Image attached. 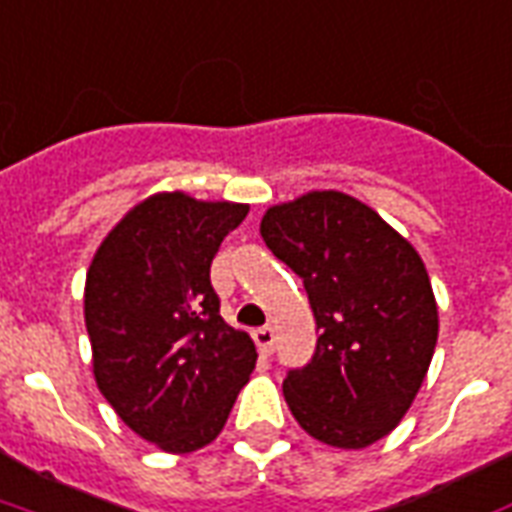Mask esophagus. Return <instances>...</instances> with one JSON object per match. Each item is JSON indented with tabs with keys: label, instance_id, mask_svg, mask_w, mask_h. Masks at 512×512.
<instances>
[{
	"label": "esophagus",
	"instance_id": "esophagus-1",
	"mask_svg": "<svg viewBox=\"0 0 512 512\" xmlns=\"http://www.w3.org/2000/svg\"><path fill=\"white\" fill-rule=\"evenodd\" d=\"M252 336H255V344H257V350H260V355H263V358H268V355H271L276 347L274 328H271V325H263V328H257Z\"/></svg>",
	"mask_w": 512,
	"mask_h": 512
}]
</instances>
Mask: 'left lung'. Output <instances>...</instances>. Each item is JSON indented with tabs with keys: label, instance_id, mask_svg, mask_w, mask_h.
Returning <instances> with one entry per match:
<instances>
[{
	"label": "left lung",
	"instance_id": "1",
	"mask_svg": "<svg viewBox=\"0 0 512 512\" xmlns=\"http://www.w3.org/2000/svg\"><path fill=\"white\" fill-rule=\"evenodd\" d=\"M260 233L304 279L320 328L312 361L282 382L287 407L325 445H372L410 410L434 355L423 260L377 211L333 189L268 208Z\"/></svg>",
	"mask_w": 512,
	"mask_h": 512
}]
</instances>
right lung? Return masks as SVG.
<instances>
[{
  "label": "right lung",
  "instance_id": "obj_1",
  "mask_svg": "<svg viewBox=\"0 0 512 512\" xmlns=\"http://www.w3.org/2000/svg\"><path fill=\"white\" fill-rule=\"evenodd\" d=\"M246 211L154 195L113 227L86 274L97 388L135 434L168 453L217 439L255 369V342L222 320L211 285V260Z\"/></svg>",
  "mask_w": 512,
  "mask_h": 512
}]
</instances>
